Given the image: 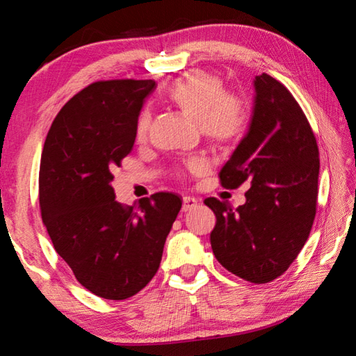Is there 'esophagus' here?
I'll list each match as a JSON object with an SVG mask.
<instances>
[{
    "label": "esophagus",
    "instance_id": "obj_1",
    "mask_svg": "<svg viewBox=\"0 0 356 356\" xmlns=\"http://www.w3.org/2000/svg\"><path fill=\"white\" fill-rule=\"evenodd\" d=\"M182 201H184V204H182L184 212H190V210H193L197 206V200H195L193 196H184Z\"/></svg>",
    "mask_w": 356,
    "mask_h": 356
}]
</instances>
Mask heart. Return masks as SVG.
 Returning <instances> with one entry per match:
<instances>
[{
    "label": "heart",
    "mask_w": 356,
    "mask_h": 356,
    "mask_svg": "<svg viewBox=\"0 0 356 356\" xmlns=\"http://www.w3.org/2000/svg\"><path fill=\"white\" fill-rule=\"evenodd\" d=\"M166 100L184 116L196 120L202 136L215 146H229L245 131L248 116L243 102L226 94L220 78L207 72H191L177 78L168 88ZM149 125L150 114L143 111L135 129L138 141L146 140ZM188 168L201 172L204 163L193 160Z\"/></svg>",
    "instance_id": "1"
}]
</instances>
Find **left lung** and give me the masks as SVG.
I'll use <instances>...</instances> for the list:
<instances>
[{"label": "left lung", "instance_id": "obj_1", "mask_svg": "<svg viewBox=\"0 0 356 356\" xmlns=\"http://www.w3.org/2000/svg\"><path fill=\"white\" fill-rule=\"evenodd\" d=\"M248 130L221 168L225 188L248 180L246 202L207 197L216 225L213 254L245 281L264 284L286 272L305 246L316 216L318 149L309 122L292 94L267 74L252 80Z\"/></svg>", "mask_w": 356, "mask_h": 356}]
</instances>
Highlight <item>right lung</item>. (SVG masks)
I'll return each instance as SVG.
<instances>
[{
    "instance_id": "obj_1",
    "label": "right lung",
    "mask_w": 356,
    "mask_h": 356,
    "mask_svg": "<svg viewBox=\"0 0 356 356\" xmlns=\"http://www.w3.org/2000/svg\"><path fill=\"white\" fill-rule=\"evenodd\" d=\"M154 80L89 84L48 130L40 156L42 221L59 256L97 297L125 300L146 287L182 200L160 191L131 207L114 200L113 171L135 144V129Z\"/></svg>"
}]
</instances>
